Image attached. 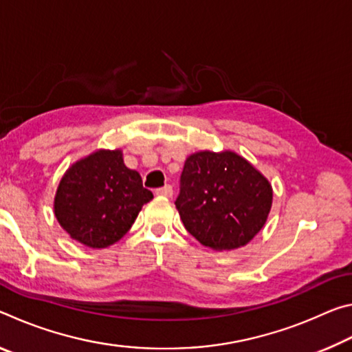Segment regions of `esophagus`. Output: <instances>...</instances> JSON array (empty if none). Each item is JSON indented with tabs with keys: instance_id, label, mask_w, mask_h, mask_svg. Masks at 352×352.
Masks as SVG:
<instances>
[{
	"instance_id": "esophagus-1",
	"label": "esophagus",
	"mask_w": 352,
	"mask_h": 352,
	"mask_svg": "<svg viewBox=\"0 0 352 352\" xmlns=\"http://www.w3.org/2000/svg\"><path fill=\"white\" fill-rule=\"evenodd\" d=\"M155 194L160 195V197H170V195H172V186H169V184H166V186H163V188L155 189Z\"/></svg>"
}]
</instances>
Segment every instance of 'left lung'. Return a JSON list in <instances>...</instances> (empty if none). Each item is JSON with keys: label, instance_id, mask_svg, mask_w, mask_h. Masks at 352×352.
<instances>
[{"label": "left lung", "instance_id": "8db88e82", "mask_svg": "<svg viewBox=\"0 0 352 352\" xmlns=\"http://www.w3.org/2000/svg\"><path fill=\"white\" fill-rule=\"evenodd\" d=\"M273 201L270 182L233 151L190 153L175 206L190 234L216 252H231L265 225Z\"/></svg>", "mask_w": 352, "mask_h": 352}]
</instances>
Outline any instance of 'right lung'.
Here are the masks:
<instances>
[{
	"instance_id": "right-lung-1",
	"label": "right lung",
	"mask_w": 352,
	"mask_h": 352,
	"mask_svg": "<svg viewBox=\"0 0 352 352\" xmlns=\"http://www.w3.org/2000/svg\"><path fill=\"white\" fill-rule=\"evenodd\" d=\"M153 199L140 172L124 164L121 148H99L65 172L54 197V216L71 239L107 248L132 228L141 208Z\"/></svg>"
}]
</instances>
